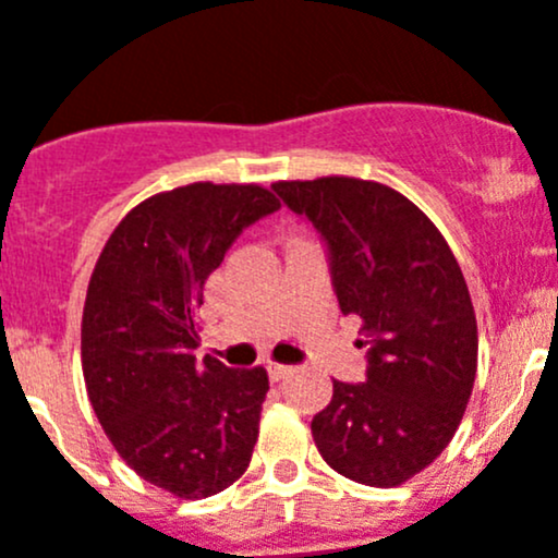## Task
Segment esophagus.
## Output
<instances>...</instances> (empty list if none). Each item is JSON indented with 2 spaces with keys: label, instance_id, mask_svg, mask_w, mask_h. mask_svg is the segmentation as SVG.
<instances>
[{
  "label": "esophagus",
  "instance_id": "obj_1",
  "mask_svg": "<svg viewBox=\"0 0 558 558\" xmlns=\"http://www.w3.org/2000/svg\"><path fill=\"white\" fill-rule=\"evenodd\" d=\"M267 368H269V378H272V381H280V378H286L293 371L291 365H283V363H269Z\"/></svg>",
  "mask_w": 558,
  "mask_h": 558
}]
</instances>
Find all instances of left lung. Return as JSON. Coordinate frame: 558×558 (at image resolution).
I'll list each match as a JSON object with an SVG mask.
<instances>
[{"label": "left lung", "mask_w": 558, "mask_h": 558, "mask_svg": "<svg viewBox=\"0 0 558 558\" xmlns=\"http://www.w3.org/2000/svg\"><path fill=\"white\" fill-rule=\"evenodd\" d=\"M272 187L326 238L339 307L371 344L365 384L333 381L312 418L317 450L360 485H402L448 448L474 389L480 336L461 267L395 187L339 174Z\"/></svg>", "instance_id": "left-lung-1"}]
</instances>
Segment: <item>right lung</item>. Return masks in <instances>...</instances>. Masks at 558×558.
Returning <instances> with one entry per match:
<instances>
[{
	"instance_id": "add662e5",
	"label": "right lung",
	"mask_w": 558,
	"mask_h": 558,
	"mask_svg": "<svg viewBox=\"0 0 558 558\" xmlns=\"http://www.w3.org/2000/svg\"><path fill=\"white\" fill-rule=\"evenodd\" d=\"M278 206L254 182L163 190L121 219L92 269L82 315L92 410L126 466L182 500L241 480L259 437L267 371L195 360V315L225 251Z\"/></svg>"
}]
</instances>
